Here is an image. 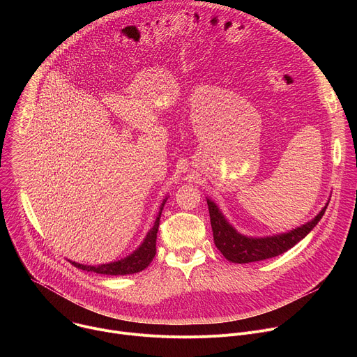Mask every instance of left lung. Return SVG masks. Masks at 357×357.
Instances as JSON below:
<instances>
[{"label":"left lung","mask_w":357,"mask_h":357,"mask_svg":"<svg viewBox=\"0 0 357 357\" xmlns=\"http://www.w3.org/2000/svg\"><path fill=\"white\" fill-rule=\"evenodd\" d=\"M208 206H209L211 225H212L216 247L220 250V252L229 261L238 263V264L273 259L285 252L287 250L294 247L298 241H301L318 225V222L322 219L328 208L326 205L321 211V213L310 223L303 225L292 231H288L285 234L264 237V238H250L238 234L226 222L223 215L219 212L218 206L209 199H208Z\"/></svg>","instance_id":"8db88e82"}]
</instances>
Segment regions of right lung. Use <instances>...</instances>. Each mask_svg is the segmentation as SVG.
Segmentation results:
<instances>
[{
	"instance_id": "add662e5",
	"label": "right lung",
	"mask_w": 357,
	"mask_h": 357,
	"mask_svg": "<svg viewBox=\"0 0 357 357\" xmlns=\"http://www.w3.org/2000/svg\"><path fill=\"white\" fill-rule=\"evenodd\" d=\"M162 208H164V203L161 206V211H162ZM160 218H161V212H160V215L155 220L154 227H152L149 230V233L146 234L144 243L127 259L116 261V263H110V264L97 266V267L83 266V264H79V263H72V264L75 267L80 268V270L93 271V273H97V274H106V275H127V274H135V273L142 271L144 268H146L149 266L152 259L155 257L157 233H158V227H160Z\"/></svg>"
}]
</instances>
